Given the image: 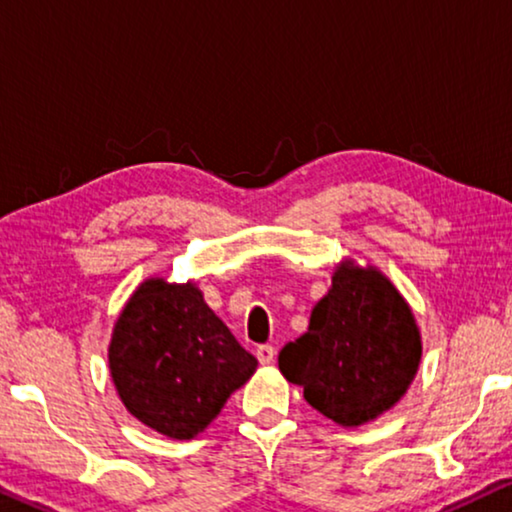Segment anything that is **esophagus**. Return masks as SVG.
<instances>
[{
  "label": "esophagus",
  "instance_id": "1",
  "mask_svg": "<svg viewBox=\"0 0 512 512\" xmlns=\"http://www.w3.org/2000/svg\"><path fill=\"white\" fill-rule=\"evenodd\" d=\"M275 347L272 345H258L256 347V356H258V361L263 363V366H268V363H272L275 361Z\"/></svg>",
  "mask_w": 512,
  "mask_h": 512
}]
</instances>
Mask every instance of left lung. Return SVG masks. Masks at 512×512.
I'll list each match as a JSON object with an SVG mask.
<instances>
[{
  "label": "left lung",
  "mask_w": 512,
  "mask_h": 512,
  "mask_svg": "<svg viewBox=\"0 0 512 512\" xmlns=\"http://www.w3.org/2000/svg\"><path fill=\"white\" fill-rule=\"evenodd\" d=\"M422 359L410 305L380 270L340 263L310 326L279 352V370L340 426L373 422L401 401Z\"/></svg>",
  "instance_id": "8db88e82"
}]
</instances>
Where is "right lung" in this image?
<instances>
[{"label": "right lung", "instance_id": "1", "mask_svg": "<svg viewBox=\"0 0 512 512\" xmlns=\"http://www.w3.org/2000/svg\"><path fill=\"white\" fill-rule=\"evenodd\" d=\"M256 366L193 282L146 279L125 303L109 342L111 380L123 405L174 440L205 431Z\"/></svg>", "mask_w": 512, "mask_h": 512}]
</instances>
